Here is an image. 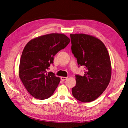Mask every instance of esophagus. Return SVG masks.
<instances>
[{
  "label": "esophagus",
  "instance_id": "34e87169",
  "mask_svg": "<svg viewBox=\"0 0 128 128\" xmlns=\"http://www.w3.org/2000/svg\"><path fill=\"white\" fill-rule=\"evenodd\" d=\"M67 78H68V77H64V76L61 77V80H66Z\"/></svg>",
  "mask_w": 128,
  "mask_h": 128
}]
</instances>
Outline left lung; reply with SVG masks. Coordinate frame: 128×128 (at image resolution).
<instances>
[{"label": "left lung", "mask_w": 128, "mask_h": 128, "mask_svg": "<svg viewBox=\"0 0 128 128\" xmlns=\"http://www.w3.org/2000/svg\"><path fill=\"white\" fill-rule=\"evenodd\" d=\"M72 51L78 64L85 68L84 76L76 75L74 97L81 102L94 101L110 83L112 66L109 53L98 38L84 34H70Z\"/></svg>", "instance_id": "8db88e82"}]
</instances>
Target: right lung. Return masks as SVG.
Wrapping results in <instances>:
<instances>
[{
  "mask_svg": "<svg viewBox=\"0 0 128 128\" xmlns=\"http://www.w3.org/2000/svg\"><path fill=\"white\" fill-rule=\"evenodd\" d=\"M70 40L64 34L53 33L30 40L23 50L18 75L26 90L40 100L51 96L60 78L52 72H48L54 56L64 48Z\"/></svg>",
  "mask_w": 128,
  "mask_h": 128,
  "instance_id": "obj_1",
  "label": "right lung"
}]
</instances>
